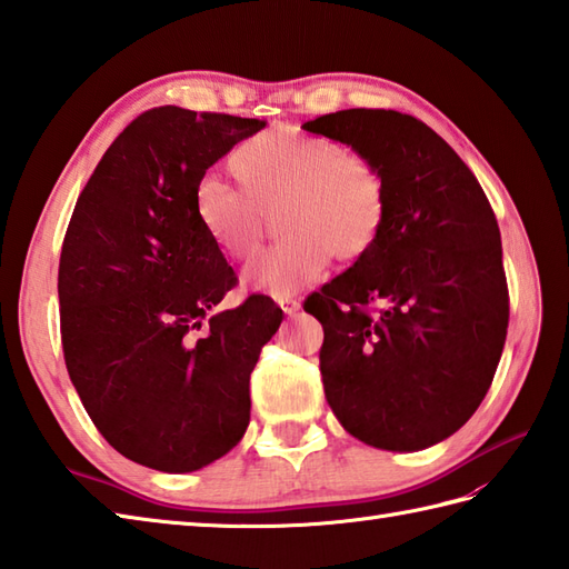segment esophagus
Masks as SVG:
<instances>
[{"label":"esophagus","mask_w":569,"mask_h":569,"mask_svg":"<svg viewBox=\"0 0 569 569\" xmlns=\"http://www.w3.org/2000/svg\"><path fill=\"white\" fill-rule=\"evenodd\" d=\"M277 305L282 307L287 317H295V313L301 309V301L295 299V297H280V299H277Z\"/></svg>","instance_id":"34e87169"}]
</instances>
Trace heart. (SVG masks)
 <instances>
[{
	"mask_svg": "<svg viewBox=\"0 0 569 569\" xmlns=\"http://www.w3.org/2000/svg\"><path fill=\"white\" fill-rule=\"evenodd\" d=\"M233 187L219 174L194 184V213L229 258L260 248L264 217H274L282 243L252 260L243 282L256 292L289 297L313 282L328 262H358L380 241L389 189L372 160L348 153L333 138L282 126L248 138L231 153Z\"/></svg>",
	"mask_w": 569,
	"mask_h": 569,
	"instance_id": "1",
	"label": "heart"
}]
</instances>
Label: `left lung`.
Listing matches in <instances>:
<instances>
[{
  "instance_id": "8db88e82",
  "label": "left lung",
  "mask_w": 569,
  "mask_h": 569,
  "mask_svg": "<svg viewBox=\"0 0 569 569\" xmlns=\"http://www.w3.org/2000/svg\"><path fill=\"white\" fill-rule=\"evenodd\" d=\"M382 170L377 246L305 301L323 326L326 401L350 436L421 450L482 403L507 340L509 287L485 189L433 129L391 109L307 121Z\"/></svg>"
}]
</instances>
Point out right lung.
<instances>
[{
	"label": "right lung",
	"instance_id": "obj_1",
	"mask_svg": "<svg viewBox=\"0 0 569 569\" xmlns=\"http://www.w3.org/2000/svg\"><path fill=\"white\" fill-rule=\"evenodd\" d=\"M264 121L156 107L109 146L58 268L68 375L123 458L192 472L250 421V372L282 323L270 297L211 313L238 277L194 213V184Z\"/></svg>",
	"mask_w": 569,
	"mask_h": 569
}]
</instances>
